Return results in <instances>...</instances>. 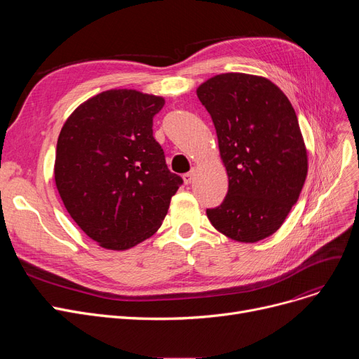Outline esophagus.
I'll return each mask as SVG.
<instances>
[{
  "instance_id": "obj_1",
  "label": "esophagus",
  "mask_w": 359,
  "mask_h": 359,
  "mask_svg": "<svg viewBox=\"0 0 359 359\" xmlns=\"http://www.w3.org/2000/svg\"><path fill=\"white\" fill-rule=\"evenodd\" d=\"M195 176H196V172H195V170H192V172L183 175V180H184V183H186V184H191V183L194 182Z\"/></svg>"
}]
</instances>
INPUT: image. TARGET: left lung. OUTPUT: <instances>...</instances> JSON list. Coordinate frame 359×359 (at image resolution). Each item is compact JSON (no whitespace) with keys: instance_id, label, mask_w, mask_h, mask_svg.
Instances as JSON below:
<instances>
[{"instance_id":"8db88e82","label":"left lung","mask_w":359,"mask_h":359,"mask_svg":"<svg viewBox=\"0 0 359 359\" xmlns=\"http://www.w3.org/2000/svg\"><path fill=\"white\" fill-rule=\"evenodd\" d=\"M212 118L229 192L208 219L224 236L256 243L284 224L303 189L309 158L295 110L260 75L227 72L196 88Z\"/></svg>"}]
</instances>
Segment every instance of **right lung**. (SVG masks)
I'll list each match as a JSON object with an SVG mask.
<instances>
[{"label":"right lung","mask_w":359,"mask_h":359,"mask_svg":"<svg viewBox=\"0 0 359 359\" xmlns=\"http://www.w3.org/2000/svg\"><path fill=\"white\" fill-rule=\"evenodd\" d=\"M164 99L129 88L90 97L65 121L55 183L71 218L107 250H128L163 224L183 183L153 137Z\"/></svg>","instance_id":"obj_1"}]
</instances>
